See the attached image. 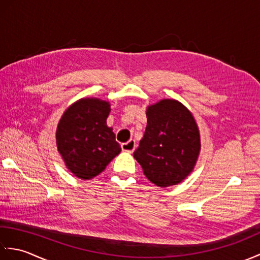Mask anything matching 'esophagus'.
<instances>
[{
  "mask_svg": "<svg viewBox=\"0 0 260 260\" xmlns=\"http://www.w3.org/2000/svg\"><path fill=\"white\" fill-rule=\"evenodd\" d=\"M135 147H136V144H135L134 140H129L128 142L123 143V144H121V150L125 152H129V153H133L135 151Z\"/></svg>",
  "mask_w": 260,
  "mask_h": 260,
  "instance_id": "34e87169",
  "label": "esophagus"
}]
</instances>
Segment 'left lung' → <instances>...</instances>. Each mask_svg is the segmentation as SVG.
I'll return each instance as SVG.
<instances>
[{"mask_svg":"<svg viewBox=\"0 0 260 260\" xmlns=\"http://www.w3.org/2000/svg\"><path fill=\"white\" fill-rule=\"evenodd\" d=\"M146 115L145 134L134 157L152 183L159 187L178 184L191 172L200 152L196 120L173 99L152 105Z\"/></svg>","mask_w":260,"mask_h":260,"instance_id":"left-lung-1","label":"left lung"}]
</instances>
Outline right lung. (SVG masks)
Masks as SVG:
<instances>
[{
	"label": "right lung",
	"mask_w": 260,
	"mask_h": 260,
	"mask_svg": "<svg viewBox=\"0 0 260 260\" xmlns=\"http://www.w3.org/2000/svg\"><path fill=\"white\" fill-rule=\"evenodd\" d=\"M109 104L80 99L66 110L57 128V145L67 168L77 178L90 180L102 173L121 148L106 125Z\"/></svg>",
	"instance_id": "1"
}]
</instances>
